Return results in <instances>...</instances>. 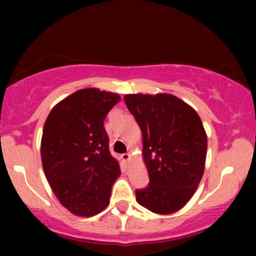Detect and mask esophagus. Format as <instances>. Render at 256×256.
<instances>
[{
	"label": "esophagus",
	"mask_w": 256,
	"mask_h": 256,
	"mask_svg": "<svg viewBox=\"0 0 256 256\" xmlns=\"http://www.w3.org/2000/svg\"><path fill=\"white\" fill-rule=\"evenodd\" d=\"M121 160H124V162L127 164L129 162V160H130V155L129 154H122L121 155Z\"/></svg>",
	"instance_id": "esophagus-1"
}]
</instances>
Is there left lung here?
I'll use <instances>...</instances> for the list:
<instances>
[{"mask_svg": "<svg viewBox=\"0 0 256 256\" xmlns=\"http://www.w3.org/2000/svg\"><path fill=\"white\" fill-rule=\"evenodd\" d=\"M143 136L149 184L135 191L149 211L169 214L192 198L204 174L208 136L194 108L171 94H127Z\"/></svg>", "mask_w": 256, "mask_h": 256, "instance_id": "obj_1", "label": "left lung"}]
</instances>
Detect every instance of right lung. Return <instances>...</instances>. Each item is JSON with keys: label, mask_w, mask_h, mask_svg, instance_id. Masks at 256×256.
Listing matches in <instances>:
<instances>
[{"label": "right lung", "mask_w": 256, "mask_h": 256, "mask_svg": "<svg viewBox=\"0 0 256 256\" xmlns=\"http://www.w3.org/2000/svg\"><path fill=\"white\" fill-rule=\"evenodd\" d=\"M120 99L98 88L79 90L56 104L44 124L40 155L45 177L62 205L76 216L104 211L121 174L104 127Z\"/></svg>", "instance_id": "obj_1"}]
</instances>
